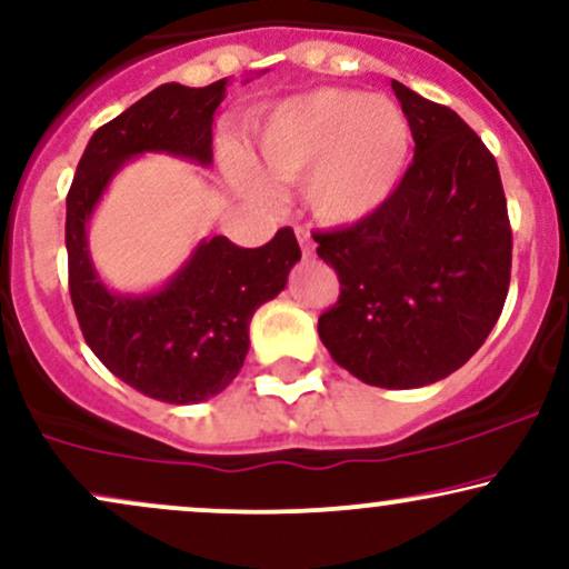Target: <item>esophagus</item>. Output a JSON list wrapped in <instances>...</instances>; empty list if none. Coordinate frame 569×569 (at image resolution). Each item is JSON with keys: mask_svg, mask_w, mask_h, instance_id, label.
Masks as SVG:
<instances>
[{"mask_svg": "<svg viewBox=\"0 0 569 569\" xmlns=\"http://www.w3.org/2000/svg\"><path fill=\"white\" fill-rule=\"evenodd\" d=\"M297 238H299V246H302L305 257H312V253H316V243H312L310 232H307L305 227H297Z\"/></svg>", "mask_w": 569, "mask_h": 569, "instance_id": "obj_1", "label": "esophagus"}]
</instances>
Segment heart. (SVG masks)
<instances>
[{
    "label": "heart",
    "instance_id": "1",
    "mask_svg": "<svg viewBox=\"0 0 569 569\" xmlns=\"http://www.w3.org/2000/svg\"><path fill=\"white\" fill-rule=\"evenodd\" d=\"M276 179L305 176V202L335 227L375 217L393 198L409 166L411 128L385 96L321 88L280 101L253 130Z\"/></svg>",
    "mask_w": 569,
    "mask_h": 569
}]
</instances>
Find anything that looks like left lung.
Masks as SVG:
<instances>
[{
  "instance_id": "obj_1",
  "label": "left lung",
  "mask_w": 569,
  "mask_h": 569,
  "mask_svg": "<svg viewBox=\"0 0 569 569\" xmlns=\"http://www.w3.org/2000/svg\"><path fill=\"white\" fill-rule=\"evenodd\" d=\"M415 160L375 217L316 232L339 276L318 335L361 382L409 390L457 371L498 323L511 283L500 171L449 107L393 80Z\"/></svg>"
}]
</instances>
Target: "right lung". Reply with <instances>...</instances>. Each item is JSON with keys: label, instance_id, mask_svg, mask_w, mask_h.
<instances>
[{"label": "right lung", "instance_id": "obj_1", "mask_svg": "<svg viewBox=\"0 0 569 569\" xmlns=\"http://www.w3.org/2000/svg\"><path fill=\"white\" fill-rule=\"evenodd\" d=\"M227 84V77L206 88L166 82L98 128L67 198L69 293L84 342L114 377L166 403L208 401L238 377L253 312L286 289L302 259L293 230L283 227L262 248L224 234L200 240L160 289L122 293L98 276L88 224L133 158L154 152L211 166V126Z\"/></svg>", "mask_w": 569, "mask_h": 569}]
</instances>
